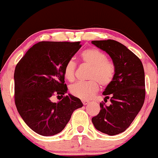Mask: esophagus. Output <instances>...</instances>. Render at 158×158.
Returning a JSON list of instances; mask_svg holds the SVG:
<instances>
[{
	"mask_svg": "<svg viewBox=\"0 0 158 158\" xmlns=\"http://www.w3.org/2000/svg\"><path fill=\"white\" fill-rule=\"evenodd\" d=\"M81 102H82L84 106H86L87 104H88V103H89V101H87V100H81Z\"/></svg>",
	"mask_w": 158,
	"mask_h": 158,
	"instance_id": "obj_1",
	"label": "esophagus"
}]
</instances>
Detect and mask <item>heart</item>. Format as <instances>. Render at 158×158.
<instances>
[{"mask_svg":"<svg viewBox=\"0 0 158 158\" xmlns=\"http://www.w3.org/2000/svg\"><path fill=\"white\" fill-rule=\"evenodd\" d=\"M81 59L84 64L91 67L88 74V79L90 80L72 85L70 87V92L74 97L88 99L99 90L98 82L102 86H107L111 82L115 74V66L111 61L107 59L104 52L94 48L83 50ZM77 64L73 60L67 61L64 68L65 79L70 81L73 80Z\"/></svg>","mask_w":158,"mask_h":158,"instance_id":"obj_1","label":"heart"}]
</instances>
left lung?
Here are the masks:
<instances>
[{"mask_svg": "<svg viewBox=\"0 0 158 158\" xmlns=\"http://www.w3.org/2000/svg\"><path fill=\"white\" fill-rule=\"evenodd\" d=\"M98 48L106 51L115 66V74L102 94L105 102L100 111L92 118L98 131L113 136L125 131L143 107L146 96L145 73L140 59L125 45L114 40L92 41Z\"/></svg>", "mask_w": 158, "mask_h": 158, "instance_id": "left-lung-1", "label": "left lung"}]
</instances>
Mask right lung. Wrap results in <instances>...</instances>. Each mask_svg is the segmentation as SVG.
Returning <instances> with one entry per match:
<instances>
[{
    "label": "right lung",
    "instance_id": "right-lung-1",
    "mask_svg": "<svg viewBox=\"0 0 158 158\" xmlns=\"http://www.w3.org/2000/svg\"><path fill=\"white\" fill-rule=\"evenodd\" d=\"M80 41H40L29 49L15 67V103L30 128L42 136L62 131L73 112L83 106L79 98L68 91L64 68L80 49ZM63 97L52 103V95Z\"/></svg>",
    "mask_w": 158,
    "mask_h": 158
}]
</instances>
